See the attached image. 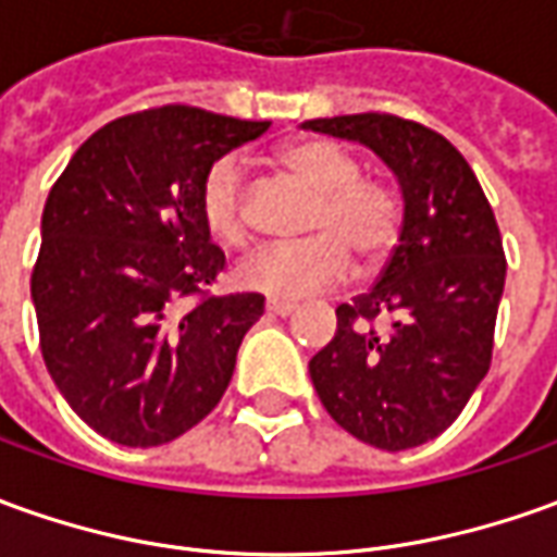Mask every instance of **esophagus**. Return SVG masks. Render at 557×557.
<instances>
[{
	"label": "esophagus",
	"instance_id": "esophagus-1",
	"mask_svg": "<svg viewBox=\"0 0 557 557\" xmlns=\"http://www.w3.org/2000/svg\"><path fill=\"white\" fill-rule=\"evenodd\" d=\"M267 312L270 315H278V318H287L297 312V302L290 300H267Z\"/></svg>",
	"mask_w": 557,
	"mask_h": 557
}]
</instances>
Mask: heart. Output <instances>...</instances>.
I'll return each instance as SVG.
<instances>
[{"instance_id":"obj_1","label":"heart","mask_w":557,"mask_h":557,"mask_svg":"<svg viewBox=\"0 0 557 557\" xmlns=\"http://www.w3.org/2000/svg\"><path fill=\"white\" fill-rule=\"evenodd\" d=\"M278 166L315 190L309 218L312 239L278 242L245 257L236 282L272 300H302L343 285L351 255L367 267L382 263L403 233V199L382 178L363 175L360 160L330 139H300L278 151ZM199 214L214 239L242 248L251 239V214L239 163L218 160L199 190Z\"/></svg>"}]
</instances>
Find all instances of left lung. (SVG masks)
Returning a JSON list of instances; mask_svg holds the SVG:
<instances>
[{
    "instance_id": "1",
    "label": "left lung",
    "mask_w": 557,
    "mask_h": 557,
    "mask_svg": "<svg viewBox=\"0 0 557 557\" xmlns=\"http://www.w3.org/2000/svg\"><path fill=\"white\" fill-rule=\"evenodd\" d=\"M363 141L403 187V233L367 294L336 309L339 327L309 373L330 418L385 451L428 443L485 379L506 257L482 184L431 126L385 111L306 121Z\"/></svg>"
}]
</instances>
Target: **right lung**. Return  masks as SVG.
<instances>
[{"mask_svg":"<svg viewBox=\"0 0 557 557\" xmlns=\"http://www.w3.org/2000/svg\"><path fill=\"white\" fill-rule=\"evenodd\" d=\"M267 129L194 106L124 114L48 194L33 267L41 358L75 416L117 446H163L209 416L263 315L260 294H209L224 251L199 190L214 160Z\"/></svg>","mask_w":557,"mask_h":557,"instance_id":"obj_1","label":"right lung"}]
</instances>
